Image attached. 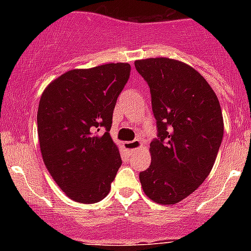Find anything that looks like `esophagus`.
Listing matches in <instances>:
<instances>
[{"instance_id": "1", "label": "esophagus", "mask_w": 251, "mask_h": 251, "mask_svg": "<svg viewBox=\"0 0 251 251\" xmlns=\"http://www.w3.org/2000/svg\"><path fill=\"white\" fill-rule=\"evenodd\" d=\"M142 147V142L139 139H136V141H132V142H126L124 143V148L129 152H136L137 150Z\"/></svg>"}]
</instances>
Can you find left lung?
<instances>
[{
    "instance_id": "left-lung-1",
    "label": "left lung",
    "mask_w": 251,
    "mask_h": 251,
    "mask_svg": "<svg viewBox=\"0 0 251 251\" xmlns=\"http://www.w3.org/2000/svg\"><path fill=\"white\" fill-rule=\"evenodd\" d=\"M148 83L158 139L151 142V165L139 174L145 194L175 205L196 191L211 172L224 136L220 103L192 66L168 57L134 61Z\"/></svg>"
}]
</instances>
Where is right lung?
<instances>
[{"label": "right lung", "mask_w": 251, "mask_h": 251, "mask_svg": "<svg viewBox=\"0 0 251 251\" xmlns=\"http://www.w3.org/2000/svg\"><path fill=\"white\" fill-rule=\"evenodd\" d=\"M130 65L112 63L69 70L44 90L37 110V134L44 163L68 197L95 203L110 191L122 165L109 134L117 98ZM104 129L106 132L99 135Z\"/></svg>", "instance_id": "obj_1"}]
</instances>
